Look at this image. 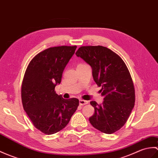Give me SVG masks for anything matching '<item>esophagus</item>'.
<instances>
[{
	"mask_svg": "<svg viewBox=\"0 0 158 158\" xmlns=\"http://www.w3.org/2000/svg\"><path fill=\"white\" fill-rule=\"evenodd\" d=\"M87 104H88V102L85 100H79V105L80 106H84V105H86Z\"/></svg>",
	"mask_w": 158,
	"mask_h": 158,
	"instance_id": "1",
	"label": "esophagus"
}]
</instances>
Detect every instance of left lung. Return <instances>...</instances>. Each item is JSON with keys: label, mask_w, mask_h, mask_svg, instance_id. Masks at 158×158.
<instances>
[{"label": "left lung", "mask_w": 158, "mask_h": 158, "mask_svg": "<svg viewBox=\"0 0 158 158\" xmlns=\"http://www.w3.org/2000/svg\"><path fill=\"white\" fill-rule=\"evenodd\" d=\"M77 57L92 69L94 80L104 96L102 104L91 101L95 113L89 118L95 129L112 134L122 128L134 108L135 88L130 73L118 54L102 46L80 47Z\"/></svg>", "instance_id": "1"}]
</instances>
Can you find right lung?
<instances>
[{
  "label": "right lung",
  "mask_w": 158,
  "mask_h": 158,
  "mask_svg": "<svg viewBox=\"0 0 158 158\" xmlns=\"http://www.w3.org/2000/svg\"><path fill=\"white\" fill-rule=\"evenodd\" d=\"M76 48V46L49 48L36 55L25 71L22 104L34 127L44 134L64 129L77 109L78 99L66 100L54 91Z\"/></svg>",
  "instance_id": "1"
}]
</instances>
